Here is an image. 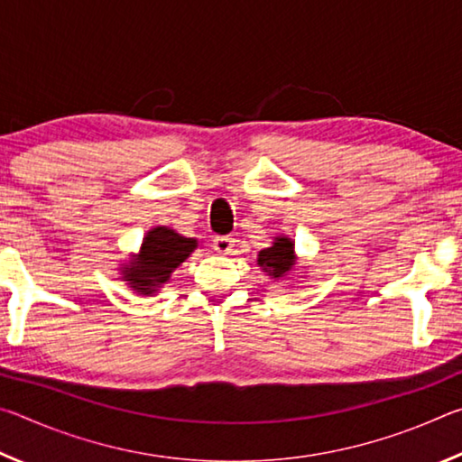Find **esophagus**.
Masks as SVG:
<instances>
[{
    "mask_svg": "<svg viewBox=\"0 0 462 462\" xmlns=\"http://www.w3.org/2000/svg\"><path fill=\"white\" fill-rule=\"evenodd\" d=\"M232 246H234V238H232V236H216V238H214L216 253L228 254L230 250H232Z\"/></svg>",
    "mask_w": 462,
    "mask_h": 462,
    "instance_id": "34e87169",
    "label": "esophagus"
}]
</instances>
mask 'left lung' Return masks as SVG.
I'll return each mask as SVG.
<instances>
[{
    "mask_svg": "<svg viewBox=\"0 0 462 462\" xmlns=\"http://www.w3.org/2000/svg\"><path fill=\"white\" fill-rule=\"evenodd\" d=\"M295 245L291 238L277 236L269 248L259 253V267L271 279H283L295 267Z\"/></svg>",
    "mask_w": 462,
    "mask_h": 462,
    "instance_id": "left-lung-1",
    "label": "left lung"
}]
</instances>
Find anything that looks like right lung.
<instances>
[{"instance_id":"1","label":"right lung","mask_w":462,"mask_h":462,"mask_svg":"<svg viewBox=\"0 0 462 462\" xmlns=\"http://www.w3.org/2000/svg\"><path fill=\"white\" fill-rule=\"evenodd\" d=\"M198 240L185 238L167 226H156L148 230L140 246V253L124 263L122 279L140 295H152L165 285L171 273L181 264L193 250Z\"/></svg>"}]
</instances>
